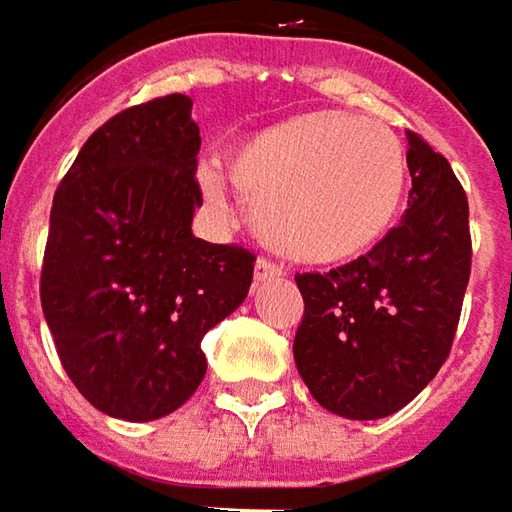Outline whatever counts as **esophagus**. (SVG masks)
Masks as SVG:
<instances>
[{"label": "esophagus", "instance_id": "34e87169", "mask_svg": "<svg viewBox=\"0 0 512 512\" xmlns=\"http://www.w3.org/2000/svg\"><path fill=\"white\" fill-rule=\"evenodd\" d=\"M286 269L280 263H274L269 257H257L255 260V280L257 283H266V280H274V277H283Z\"/></svg>", "mask_w": 512, "mask_h": 512}]
</instances>
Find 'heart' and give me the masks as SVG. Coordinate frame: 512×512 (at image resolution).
<instances>
[{
    "instance_id": "obj_1",
    "label": "heart",
    "mask_w": 512,
    "mask_h": 512,
    "mask_svg": "<svg viewBox=\"0 0 512 512\" xmlns=\"http://www.w3.org/2000/svg\"><path fill=\"white\" fill-rule=\"evenodd\" d=\"M255 232L297 263H343L365 255L397 223L408 189V158L397 133L374 118L317 110L246 138L229 158ZM218 198L223 178L201 169Z\"/></svg>"
}]
</instances>
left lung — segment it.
Wrapping results in <instances>:
<instances>
[{"mask_svg":"<svg viewBox=\"0 0 512 512\" xmlns=\"http://www.w3.org/2000/svg\"><path fill=\"white\" fill-rule=\"evenodd\" d=\"M408 209L377 246L331 272L294 274V362L311 397L345 419L397 414L436 377L470 280L467 195L448 158L408 130Z\"/></svg>","mask_w":512,"mask_h":512,"instance_id":"1","label":"left lung"}]
</instances>
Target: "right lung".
Returning a JSON list of instances; mask_svg holds the SVG:
<instances>
[{"label":"right lung","mask_w":512,"mask_h":512,"mask_svg":"<svg viewBox=\"0 0 512 512\" xmlns=\"http://www.w3.org/2000/svg\"><path fill=\"white\" fill-rule=\"evenodd\" d=\"M192 98L104 121L53 195L42 311L56 354L101 414H172L206 374L203 334L246 300L255 255L192 235L201 206Z\"/></svg>","instance_id":"right-lung-1"}]
</instances>
